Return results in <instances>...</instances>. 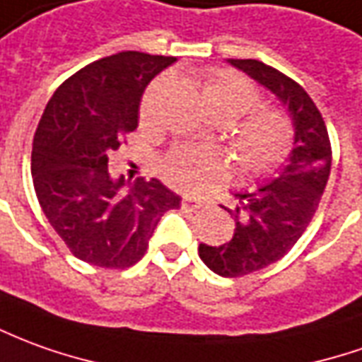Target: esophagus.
<instances>
[{"label": "esophagus", "mask_w": 362, "mask_h": 362, "mask_svg": "<svg viewBox=\"0 0 362 362\" xmlns=\"http://www.w3.org/2000/svg\"><path fill=\"white\" fill-rule=\"evenodd\" d=\"M181 206H183L185 211H195V209H201V206H203V201H199L197 197L185 195L181 199Z\"/></svg>", "instance_id": "34e87169"}]
</instances>
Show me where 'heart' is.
<instances>
[{
	"label": "heart",
	"mask_w": 362,
	"mask_h": 362,
	"mask_svg": "<svg viewBox=\"0 0 362 362\" xmlns=\"http://www.w3.org/2000/svg\"><path fill=\"white\" fill-rule=\"evenodd\" d=\"M165 86L157 81L144 96L139 116L148 119L153 112L157 94ZM201 100L214 118L238 119L258 106L260 94L248 78L228 69H214L199 82ZM293 149V126L280 110H256L244 119L234 134V151L244 171L256 179L280 173L288 165ZM161 175L181 191L195 193L214 185L228 175V163L221 153L181 148L171 151L161 163Z\"/></svg>",
	"instance_id": "heart-1"
}]
</instances>
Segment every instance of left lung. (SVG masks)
<instances>
[{
  "label": "left lung",
  "mask_w": 362,
  "mask_h": 362,
  "mask_svg": "<svg viewBox=\"0 0 362 362\" xmlns=\"http://www.w3.org/2000/svg\"><path fill=\"white\" fill-rule=\"evenodd\" d=\"M228 62L276 94L293 122L288 165L258 191L236 193V209H226L236 218L233 238L221 246L199 244L201 260L214 274L238 278L278 262L300 240L327 185L331 144L321 112L298 82L254 59Z\"/></svg>",
  "instance_id": "left-lung-1"
}]
</instances>
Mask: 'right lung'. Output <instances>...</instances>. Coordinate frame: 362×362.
Listing matches in <instances>:
<instances>
[{
    "mask_svg": "<svg viewBox=\"0 0 362 362\" xmlns=\"http://www.w3.org/2000/svg\"><path fill=\"white\" fill-rule=\"evenodd\" d=\"M175 61L138 51L94 61L62 82L45 108L31 153L35 193L82 262L114 270L134 266L159 218L181 203L157 179L126 183L108 171L110 151L138 128L146 86Z\"/></svg>",
    "mask_w": 362,
    "mask_h": 362,
    "instance_id": "add662e5",
    "label": "right lung"
}]
</instances>
